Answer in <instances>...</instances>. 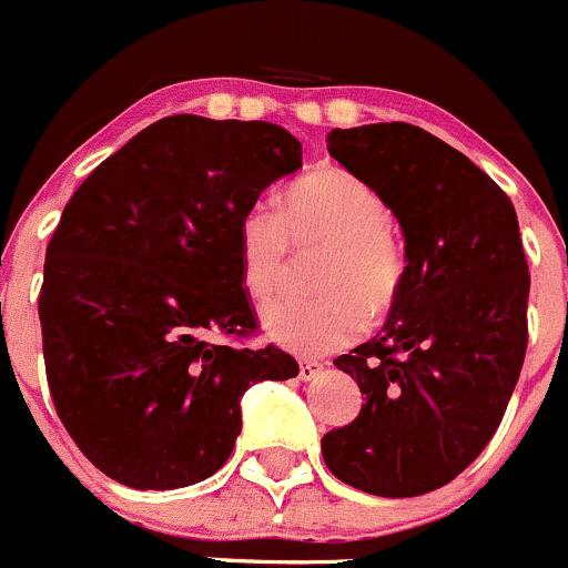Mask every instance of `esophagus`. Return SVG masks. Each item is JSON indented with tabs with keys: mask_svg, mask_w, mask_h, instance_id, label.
<instances>
[{
	"mask_svg": "<svg viewBox=\"0 0 568 568\" xmlns=\"http://www.w3.org/2000/svg\"><path fill=\"white\" fill-rule=\"evenodd\" d=\"M297 364H301V369H297V378H301V381H312L314 375L323 373V364L314 362V358H301Z\"/></svg>",
	"mask_w": 568,
	"mask_h": 568,
	"instance_id": "1",
	"label": "esophagus"
}]
</instances>
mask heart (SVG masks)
<instances>
[{
    "label": "heart",
    "mask_w": 568,
    "mask_h": 568,
    "mask_svg": "<svg viewBox=\"0 0 568 568\" xmlns=\"http://www.w3.org/2000/svg\"><path fill=\"white\" fill-rule=\"evenodd\" d=\"M292 245H325L314 295H282L262 308V328L297 356H323L358 336L364 314L378 320L400 297L408 256L392 206L378 187L342 168H323L284 190L282 212L245 206L237 221L240 282L267 297L290 271Z\"/></svg>",
    "instance_id": "obj_1"
}]
</instances>
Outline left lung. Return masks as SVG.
Instances as JSON below:
<instances>
[{
    "instance_id": "8db88e82",
    "label": "left lung",
    "mask_w": 568,
    "mask_h": 568,
    "mask_svg": "<svg viewBox=\"0 0 568 568\" xmlns=\"http://www.w3.org/2000/svg\"><path fill=\"white\" fill-rule=\"evenodd\" d=\"M328 154L389 201L408 276L378 336L334 358L364 406L323 436V458L347 486L417 497L480 456L519 381L530 295L519 221L491 176L412 123L334 129Z\"/></svg>"
}]
</instances>
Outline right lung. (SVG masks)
Instances as JSON below:
<instances>
[{"instance_id":"1","label":"right lung","mask_w":568,"mask_h":568,"mask_svg":"<svg viewBox=\"0 0 568 568\" xmlns=\"http://www.w3.org/2000/svg\"><path fill=\"white\" fill-rule=\"evenodd\" d=\"M297 168L276 123L171 115L65 204L38 295L43 362L60 423L106 477L165 491L215 475L243 392L297 375L282 347L243 342L260 325L237 262L243 210Z\"/></svg>"}]
</instances>
